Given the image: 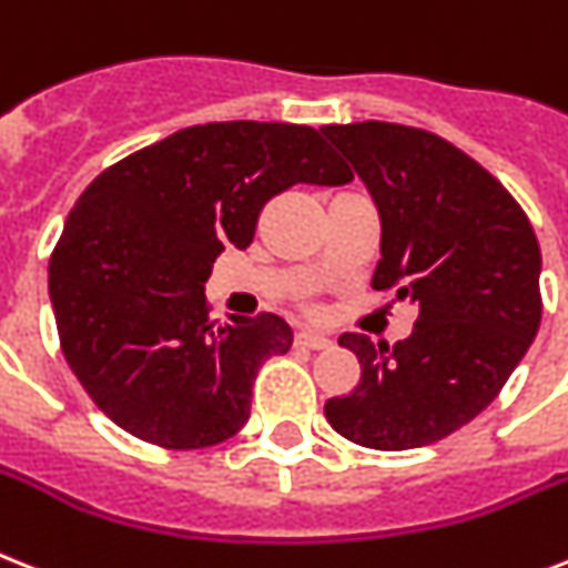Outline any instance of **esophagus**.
<instances>
[{
    "label": "esophagus",
    "instance_id": "obj_1",
    "mask_svg": "<svg viewBox=\"0 0 568 568\" xmlns=\"http://www.w3.org/2000/svg\"><path fill=\"white\" fill-rule=\"evenodd\" d=\"M297 344L300 347H308V349H324V347H329L332 338L329 335H324V332L303 329V332H297Z\"/></svg>",
    "mask_w": 568,
    "mask_h": 568
}]
</instances>
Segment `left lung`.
<instances>
[{"label": "left lung", "mask_w": 568, "mask_h": 568, "mask_svg": "<svg viewBox=\"0 0 568 568\" xmlns=\"http://www.w3.org/2000/svg\"><path fill=\"white\" fill-rule=\"evenodd\" d=\"M376 201L382 260L373 288H396L417 324L388 347L344 332L362 379L324 405L329 426L367 449L444 440L487 408L542 317L539 244L523 206L437 133L390 122L321 128Z\"/></svg>", "instance_id": "8db88e82"}]
</instances>
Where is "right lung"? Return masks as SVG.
I'll list each match as a JSON object with an SVG mask.
<instances>
[{"label":"right lung","mask_w":568,"mask_h":568,"mask_svg":"<svg viewBox=\"0 0 568 568\" xmlns=\"http://www.w3.org/2000/svg\"><path fill=\"white\" fill-rule=\"evenodd\" d=\"M349 180L315 128L244 119L183 128L101 172L49 262L60 347L92 403L165 449L236 435L262 362L294 335L280 315L212 321V262L244 251L285 189Z\"/></svg>","instance_id":"obj_1"}]
</instances>
